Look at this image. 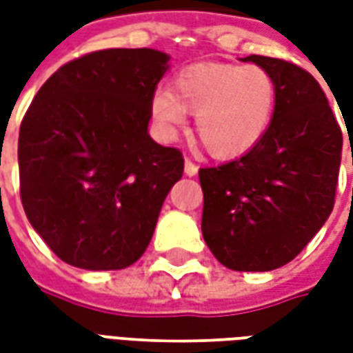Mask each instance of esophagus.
Returning a JSON list of instances; mask_svg holds the SVG:
<instances>
[{
    "label": "esophagus",
    "mask_w": 353,
    "mask_h": 353,
    "mask_svg": "<svg viewBox=\"0 0 353 353\" xmlns=\"http://www.w3.org/2000/svg\"><path fill=\"white\" fill-rule=\"evenodd\" d=\"M199 174V166L191 161V159H185V176H196Z\"/></svg>",
    "instance_id": "esophagus-1"
}]
</instances>
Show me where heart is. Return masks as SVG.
<instances>
[{"label": "heart", "mask_w": 353, "mask_h": 353, "mask_svg": "<svg viewBox=\"0 0 353 353\" xmlns=\"http://www.w3.org/2000/svg\"><path fill=\"white\" fill-rule=\"evenodd\" d=\"M278 101L272 73L255 64L200 62L179 70L170 92L151 100L154 121L166 134L185 124V113L194 115L200 143L215 159H236L250 153L265 138Z\"/></svg>", "instance_id": "obj_1"}]
</instances>
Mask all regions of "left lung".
<instances>
[{"label": "left lung", "instance_id": "8db88e82", "mask_svg": "<svg viewBox=\"0 0 353 353\" xmlns=\"http://www.w3.org/2000/svg\"><path fill=\"white\" fill-rule=\"evenodd\" d=\"M244 62L272 73L276 111L250 153L200 168L202 236L230 270L266 272L295 259L333 212L342 130L306 70L259 54Z\"/></svg>", "mask_w": 353, "mask_h": 353}]
</instances>
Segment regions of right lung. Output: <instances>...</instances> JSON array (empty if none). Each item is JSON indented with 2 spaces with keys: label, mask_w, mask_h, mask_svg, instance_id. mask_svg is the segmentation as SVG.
<instances>
[{
  "label": "right lung",
  "mask_w": 353,
  "mask_h": 353,
  "mask_svg": "<svg viewBox=\"0 0 353 353\" xmlns=\"http://www.w3.org/2000/svg\"><path fill=\"white\" fill-rule=\"evenodd\" d=\"M168 57L94 50L45 81L20 124V199L68 265L119 270L143 255L183 154L151 139L154 88Z\"/></svg>",
  "instance_id": "right-lung-1"
}]
</instances>
